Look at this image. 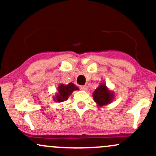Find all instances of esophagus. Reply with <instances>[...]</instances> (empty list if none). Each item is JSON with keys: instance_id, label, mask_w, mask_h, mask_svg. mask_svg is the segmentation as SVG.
I'll return each instance as SVG.
<instances>
[{"instance_id": "obj_1", "label": "esophagus", "mask_w": 156, "mask_h": 156, "mask_svg": "<svg viewBox=\"0 0 156 156\" xmlns=\"http://www.w3.org/2000/svg\"><path fill=\"white\" fill-rule=\"evenodd\" d=\"M80 89H81V90H83V91H87V90H88V87H87V85L80 86Z\"/></svg>"}]
</instances>
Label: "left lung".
Masks as SVG:
<instances>
[{
	"label": "left lung",
	"mask_w": 156,
	"mask_h": 156,
	"mask_svg": "<svg viewBox=\"0 0 156 156\" xmlns=\"http://www.w3.org/2000/svg\"><path fill=\"white\" fill-rule=\"evenodd\" d=\"M92 97L98 106L102 107L112 103L114 98V93L106 87L105 83H101L94 91Z\"/></svg>",
	"instance_id": "left-lung-1"
}]
</instances>
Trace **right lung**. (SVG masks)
<instances>
[{"mask_svg": "<svg viewBox=\"0 0 156 156\" xmlns=\"http://www.w3.org/2000/svg\"><path fill=\"white\" fill-rule=\"evenodd\" d=\"M78 89H79L73 83H69L67 85L61 83L58 87V93L55 94V97H53V100L58 103L67 101L73 91L78 90Z\"/></svg>", "mask_w": 156, "mask_h": 156, "instance_id": "add662e5", "label": "right lung"}]
</instances>
